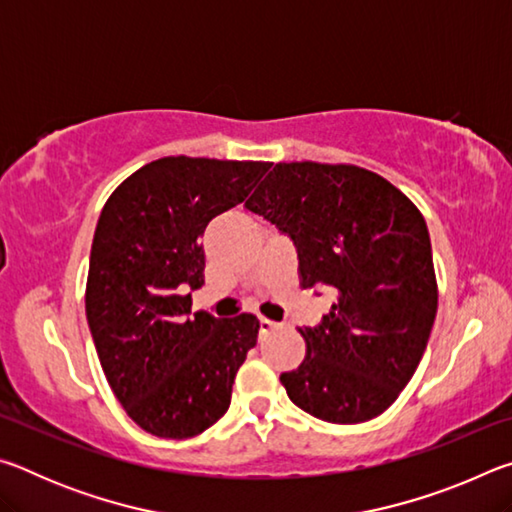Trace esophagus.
Instances as JSON below:
<instances>
[{
    "label": "esophagus",
    "mask_w": 512,
    "mask_h": 512,
    "mask_svg": "<svg viewBox=\"0 0 512 512\" xmlns=\"http://www.w3.org/2000/svg\"><path fill=\"white\" fill-rule=\"evenodd\" d=\"M259 327H262V332H271V329H277L280 327V323H273V320H268V318H259Z\"/></svg>",
    "instance_id": "esophagus-1"
}]
</instances>
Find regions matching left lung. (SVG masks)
<instances>
[{
    "mask_svg": "<svg viewBox=\"0 0 512 512\" xmlns=\"http://www.w3.org/2000/svg\"><path fill=\"white\" fill-rule=\"evenodd\" d=\"M289 235L300 287H332L307 354L282 372L289 400L318 420L359 424L400 397L438 309L429 230L409 196L354 164L280 162L246 201Z\"/></svg>",
    "mask_w": 512,
    "mask_h": 512,
    "instance_id": "1",
    "label": "left lung"
}]
</instances>
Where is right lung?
Listing matches in <instances>:
<instances>
[{"label":"right lung","mask_w":512,"mask_h":512,"mask_svg":"<svg viewBox=\"0 0 512 512\" xmlns=\"http://www.w3.org/2000/svg\"><path fill=\"white\" fill-rule=\"evenodd\" d=\"M268 167L169 155L131 173L103 205L85 314L112 393L153 436L183 440L210 429L255 348L253 314H192L183 291L205 282L207 223L244 203Z\"/></svg>","instance_id":"right-lung-1"}]
</instances>
